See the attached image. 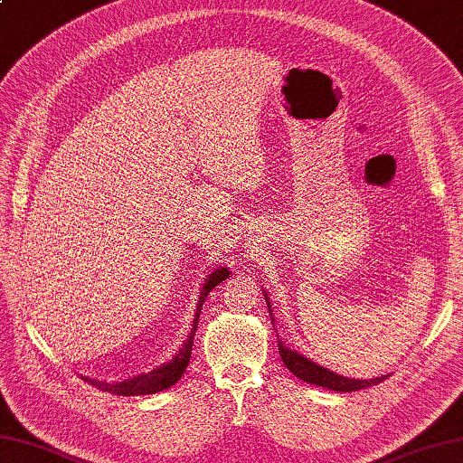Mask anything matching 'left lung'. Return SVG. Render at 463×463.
<instances>
[{
    "label": "left lung",
    "mask_w": 463,
    "mask_h": 463,
    "mask_svg": "<svg viewBox=\"0 0 463 463\" xmlns=\"http://www.w3.org/2000/svg\"><path fill=\"white\" fill-rule=\"evenodd\" d=\"M262 293H265V291H262ZM265 301H267L269 311H270V303L267 298V293H265ZM270 321H273V311H270ZM279 353H280V359H283V364L287 365V369L291 371L295 377L303 379V382L311 383V385L333 389V392H359V389H367L371 385L382 383L383 379L387 377V375H382V377H375V379H349V377L337 375L329 369L317 365L315 361L303 357L301 353L288 349L280 339H279Z\"/></svg>",
    "instance_id": "1"
}]
</instances>
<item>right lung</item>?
<instances>
[{
    "mask_svg": "<svg viewBox=\"0 0 463 463\" xmlns=\"http://www.w3.org/2000/svg\"><path fill=\"white\" fill-rule=\"evenodd\" d=\"M231 275L229 269L219 267L214 273L208 275L204 279V285L201 288V295H198V303H196V313H194V321H193V329L186 335V341L183 343V347L176 351V355L172 357L168 364H162L160 367L148 371V373L136 375L130 379H124V382H116V383H108V382H98V379H90L84 377L90 385H94L99 392H108L114 395H152L158 393L162 389H168L170 385H175L180 377H183L184 369L190 361V351H193L194 345V333H196V325H198V317H201L203 303L206 301L208 293L213 291L216 285H221L222 280Z\"/></svg>",
    "mask_w": 463,
    "mask_h": 463,
    "instance_id": "1",
    "label": "right lung"
}]
</instances>
